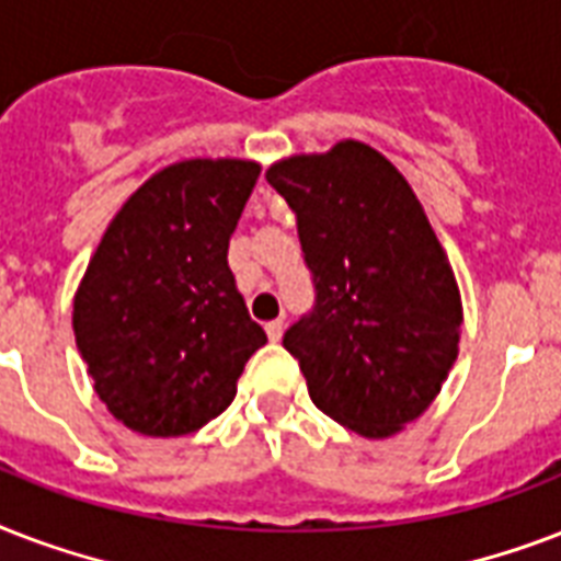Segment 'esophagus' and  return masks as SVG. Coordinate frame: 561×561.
Masks as SVG:
<instances>
[{
  "mask_svg": "<svg viewBox=\"0 0 561 561\" xmlns=\"http://www.w3.org/2000/svg\"><path fill=\"white\" fill-rule=\"evenodd\" d=\"M266 336L272 342H277L280 336H284V319H275V321H268L266 324Z\"/></svg>",
  "mask_w": 561,
  "mask_h": 561,
  "instance_id": "esophagus-1",
  "label": "esophagus"
}]
</instances>
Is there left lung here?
Listing matches in <instances>:
<instances>
[{
  "mask_svg": "<svg viewBox=\"0 0 561 561\" xmlns=\"http://www.w3.org/2000/svg\"><path fill=\"white\" fill-rule=\"evenodd\" d=\"M298 219L316 284L286 330L312 403L366 438L424 415L459 354L462 298L436 231L392 160L342 140L266 169Z\"/></svg>",
  "mask_w": 561,
  "mask_h": 561,
  "instance_id": "left-lung-1",
  "label": "left lung"
}]
</instances>
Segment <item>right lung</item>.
I'll return each instance as SVG.
<instances>
[{
    "label": "right lung",
    "instance_id": "obj_1",
    "mask_svg": "<svg viewBox=\"0 0 561 561\" xmlns=\"http://www.w3.org/2000/svg\"><path fill=\"white\" fill-rule=\"evenodd\" d=\"M260 163L190 158L119 207L72 301L76 345L107 412L142 436H186L231 407L266 333L237 293L228 242Z\"/></svg>",
    "mask_w": 561,
    "mask_h": 561
}]
</instances>
